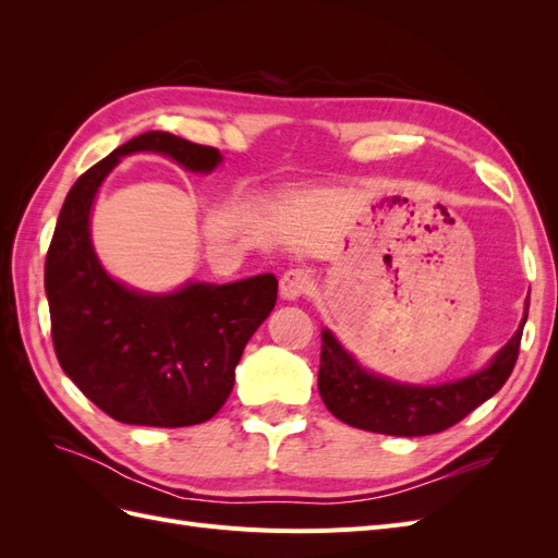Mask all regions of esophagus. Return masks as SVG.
<instances>
[{
  "label": "esophagus",
  "instance_id": "obj_1",
  "mask_svg": "<svg viewBox=\"0 0 558 558\" xmlns=\"http://www.w3.org/2000/svg\"><path fill=\"white\" fill-rule=\"evenodd\" d=\"M312 289H314V279L307 269L295 267V269H289V272L281 275L279 293L283 300H298L302 295H307Z\"/></svg>",
  "mask_w": 558,
  "mask_h": 558
}]
</instances>
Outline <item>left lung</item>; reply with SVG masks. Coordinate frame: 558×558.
I'll return each instance as SVG.
<instances>
[{
	"mask_svg": "<svg viewBox=\"0 0 558 558\" xmlns=\"http://www.w3.org/2000/svg\"><path fill=\"white\" fill-rule=\"evenodd\" d=\"M526 318L529 307L521 328L498 351L492 365L468 379L442 386H410L369 375L324 330L318 365L320 400L344 424L369 433L418 437L447 430L508 381L519 359Z\"/></svg>",
	"mask_w": 558,
	"mask_h": 558,
	"instance_id": "obj_1",
	"label": "left lung"
}]
</instances>
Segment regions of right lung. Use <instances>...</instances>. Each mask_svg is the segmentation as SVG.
<instances>
[{
	"label": "right lung",
	"instance_id": "right-lung-1",
	"mask_svg": "<svg viewBox=\"0 0 558 558\" xmlns=\"http://www.w3.org/2000/svg\"><path fill=\"white\" fill-rule=\"evenodd\" d=\"M134 150H156L193 172L221 162L214 146L146 132L76 179L46 253L50 337L66 377L111 418L156 428L205 424L228 400L251 335L275 310L277 279L189 283L172 295L116 283L95 256L88 218L99 183Z\"/></svg>",
	"mask_w": 558,
	"mask_h": 558
}]
</instances>
